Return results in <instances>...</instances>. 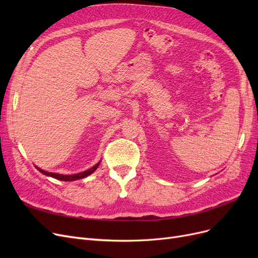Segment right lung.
<instances>
[{"label":"right lung","mask_w":258,"mask_h":258,"mask_svg":"<svg viewBox=\"0 0 258 258\" xmlns=\"http://www.w3.org/2000/svg\"><path fill=\"white\" fill-rule=\"evenodd\" d=\"M99 165H100V162H98L97 165H96V166H93L92 168H90V169H88V170L84 171V172H82V173H77V174H73V175H63V174H58V173L47 172V171H44V170H42V169H40V168H37V167H36V168H37V170H38V171H40L41 173H43V174H45V175L51 176V177H53V178L61 179V181H75V179H80V178L86 177V176L90 175L92 172H95L96 169L99 167Z\"/></svg>","instance_id":"add662e5"}]
</instances>
